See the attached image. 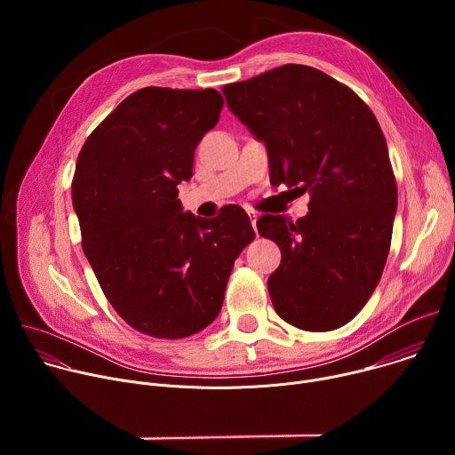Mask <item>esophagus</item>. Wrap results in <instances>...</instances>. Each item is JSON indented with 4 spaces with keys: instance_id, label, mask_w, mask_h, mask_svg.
<instances>
[{
    "instance_id": "34e87169",
    "label": "esophagus",
    "mask_w": 455,
    "mask_h": 455,
    "mask_svg": "<svg viewBox=\"0 0 455 455\" xmlns=\"http://www.w3.org/2000/svg\"><path fill=\"white\" fill-rule=\"evenodd\" d=\"M248 216H250V221H251V227H253V230L257 232V214H255L253 211H248Z\"/></svg>"
}]
</instances>
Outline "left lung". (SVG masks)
I'll return each instance as SVG.
<instances>
[{
  "instance_id": "1",
  "label": "left lung",
  "mask_w": 455,
  "mask_h": 455,
  "mask_svg": "<svg viewBox=\"0 0 455 455\" xmlns=\"http://www.w3.org/2000/svg\"><path fill=\"white\" fill-rule=\"evenodd\" d=\"M230 111L265 142L270 181L309 194V212L257 220L283 259L268 279L277 315L304 331L342 328L379 283L398 207L381 127L347 86L284 64L223 86Z\"/></svg>"
}]
</instances>
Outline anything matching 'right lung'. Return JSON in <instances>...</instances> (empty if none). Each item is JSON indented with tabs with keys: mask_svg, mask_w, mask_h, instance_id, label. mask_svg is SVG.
I'll return each instance as SVG.
<instances>
[{
	"mask_svg": "<svg viewBox=\"0 0 455 455\" xmlns=\"http://www.w3.org/2000/svg\"><path fill=\"white\" fill-rule=\"evenodd\" d=\"M223 104L212 88H142L95 127L77 158L72 200L83 250L115 311L155 339L209 326L234 261L255 237L237 205L205 220L178 200Z\"/></svg>",
	"mask_w": 455,
	"mask_h": 455,
	"instance_id": "add662e5",
	"label": "right lung"
}]
</instances>
